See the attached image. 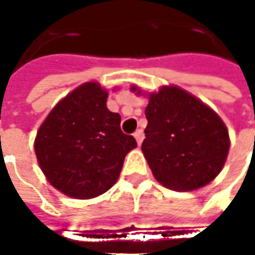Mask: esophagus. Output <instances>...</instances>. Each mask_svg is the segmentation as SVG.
Instances as JSON below:
<instances>
[{
  "instance_id": "obj_1",
  "label": "esophagus",
  "mask_w": 255,
  "mask_h": 255,
  "mask_svg": "<svg viewBox=\"0 0 255 255\" xmlns=\"http://www.w3.org/2000/svg\"><path fill=\"white\" fill-rule=\"evenodd\" d=\"M134 137H135V140H137V144L140 146V144L143 143V138H144V132H143V129H137V131L134 132Z\"/></svg>"
}]
</instances>
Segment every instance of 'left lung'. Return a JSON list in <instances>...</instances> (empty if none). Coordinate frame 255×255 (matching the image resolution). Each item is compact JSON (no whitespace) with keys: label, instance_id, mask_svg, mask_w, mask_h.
I'll return each mask as SVG.
<instances>
[{"label":"left lung","instance_id":"obj_1","mask_svg":"<svg viewBox=\"0 0 255 255\" xmlns=\"http://www.w3.org/2000/svg\"><path fill=\"white\" fill-rule=\"evenodd\" d=\"M146 118L141 150L163 187L193 191L219 175L231 143L228 128L212 108L178 86H163L149 95Z\"/></svg>","mask_w":255,"mask_h":255}]
</instances>
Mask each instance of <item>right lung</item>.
I'll return each instance as SVG.
<instances>
[{
    "instance_id": "obj_1",
    "label": "right lung",
    "mask_w": 255,
    "mask_h": 255,
    "mask_svg": "<svg viewBox=\"0 0 255 255\" xmlns=\"http://www.w3.org/2000/svg\"><path fill=\"white\" fill-rule=\"evenodd\" d=\"M108 92L96 81L74 89L37 129L35 153L46 179L62 194L87 200L118 179L135 138L121 131L120 114L106 108Z\"/></svg>"
}]
</instances>
